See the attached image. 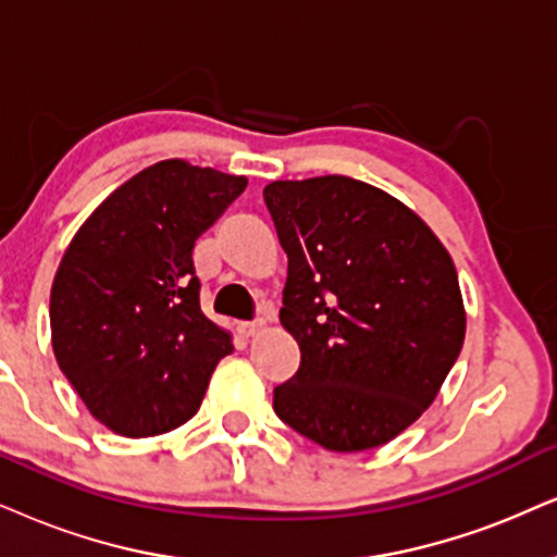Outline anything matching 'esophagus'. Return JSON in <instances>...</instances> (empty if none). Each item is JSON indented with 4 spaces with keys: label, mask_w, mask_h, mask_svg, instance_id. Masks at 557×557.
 I'll return each instance as SVG.
<instances>
[{
    "label": "esophagus",
    "mask_w": 557,
    "mask_h": 557,
    "mask_svg": "<svg viewBox=\"0 0 557 557\" xmlns=\"http://www.w3.org/2000/svg\"><path fill=\"white\" fill-rule=\"evenodd\" d=\"M238 334L242 336H246V339H249V336H255V334H259V331L264 329V321L259 319V321H251V323H238Z\"/></svg>",
    "instance_id": "1"
}]
</instances>
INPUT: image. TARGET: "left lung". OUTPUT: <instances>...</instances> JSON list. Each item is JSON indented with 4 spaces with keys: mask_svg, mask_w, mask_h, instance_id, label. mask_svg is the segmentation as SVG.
Masks as SVG:
<instances>
[{
    "mask_svg": "<svg viewBox=\"0 0 557 557\" xmlns=\"http://www.w3.org/2000/svg\"><path fill=\"white\" fill-rule=\"evenodd\" d=\"M300 368L274 413L331 453L391 442L436 398L466 339L453 257L396 197L326 174L264 187Z\"/></svg>",
    "mask_w": 557,
    "mask_h": 557,
    "instance_id": "1",
    "label": "left lung"
}]
</instances>
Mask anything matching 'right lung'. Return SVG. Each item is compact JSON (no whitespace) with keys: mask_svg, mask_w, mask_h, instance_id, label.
Segmentation results:
<instances>
[{"mask_svg":"<svg viewBox=\"0 0 557 557\" xmlns=\"http://www.w3.org/2000/svg\"><path fill=\"white\" fill-rule=\"evenodd\" d=\"M246 177L185 159L146 166L91 213L51 287L55 362L100 424L157 436L193 419L231 334L200 311L197 236Z\"/></svg>","mask_w":557,"mask_h":557,"instance_id":"obj_1","label":"right lung"}]
</instances>
